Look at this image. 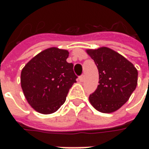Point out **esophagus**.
Masks as SVG:
<instances>
[{"label": "esophagus", "mask_w": 149, "mask_h": 149, "mask_svg": "<svg viewBox=\"0 0 149 149\" xmlns=\"http://www.w3.org/2000/svg\"><path fill=\"white\" fill-rule=\"evenodd\" d=\"M79 81H81V82H83L84 81V75H81V77H79Z\"/></svg>", "instance_id": "esophagus-1"}]
</instances>
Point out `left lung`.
Wrapping results in <instances>:
<instances>
[{
  "label": "left lung",
  "instance_id": "8db88e82",
  "mask_svg": "<svg viewBox=\"0 0 149 149\" xmlns=\"http://www.w3.org/2000/svg\"><path fill=\"white\" fill-rule=\"evenodd\" d=\"M99 72V85L89 96L91 104L100 112L121 108L136 88L138 72L134 65L114 50L101 47L88 49Z\"/></svg>",
  "mask_w": 149,
  "mask_h": 149
}]
</instances>
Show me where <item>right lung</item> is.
<instances>
[{
    "label": "right lung",
    "mask_w": 149,
    "mask_h": 149,
    "mask_svg": "<svg viewBox=\"0 0 149 149\" xmlns=\"http://www.w3.org/2000/svg\"><path fill=\"white\" fill-rule=\"evenodd\" d=\"M68 54L65 49L49 48L35 56L22 69V90L37 112L50 114L57 111L77 82L73 65L66 61Z\"/></svg>",
    "instance_id": "add662e5"
}]
</instances>
